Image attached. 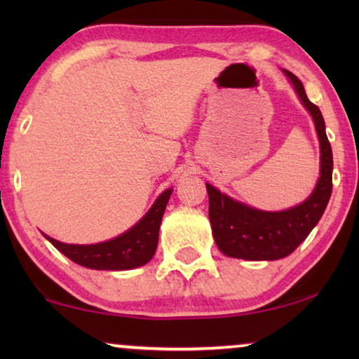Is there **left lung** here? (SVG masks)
<instances>
[{
    "mask_svg": "<svg viewBox=\"0 0 359 359\" xmlns=\"http://www.w3.org/2000/svg\"><path fill=\"white\" fill-rule=\"evenodd\" d=\"M299 97L312 114L320 140V178L313 193L296 208L281 212H264L230 199L205 184L209 194V220L220 252L232 258L279 259L291 255L312 232L332 194L333 155L325 134V121L313 102L309 101L302 81L284 70Z\"/></svg>",
    "mask_w": 359,
    "mask_h": 359,
    "instance_id": "left-lung-1",
    "label": "left lung"
}]
</instances>
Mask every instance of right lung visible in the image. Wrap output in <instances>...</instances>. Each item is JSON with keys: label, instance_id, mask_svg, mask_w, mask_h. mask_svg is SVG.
Instances as JSON below:
<instances>
[{"label": "right lung", "instance_id": "add662e5", "mask_svg": "<svg viewBox=\"0 0 359 359\" xmlns=\"http://www.w3.org/2000/svg\"><path fill=\"white\" fill-rule=\"evenodd\" d=\"M171 189H166L145 217L135 224L130 230L119 237L96 245H68L55 238L47 237L58 252L76 264L91 269H107V271H122L149 263L158 245V230L161 217L168 204Z\"/></svg>", "mask_w": 359, "mask_h": 359}]
</instances>
